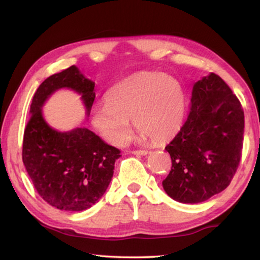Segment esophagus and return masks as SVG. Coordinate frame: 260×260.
Masks as SVG:
<instances>
[{"instance_id":"34e87169","label":"esophagus","mask_w":260,"mask_h":260,"mask_svg":"<svg viewBox=\"0 0 260 260\" xmlns=\"http://www.w3.org/2000/svg\"><path fill=\"white\" fill-rule=\"evenodd\" d=\"M132 153H134V155H140V156H146L149 153L148 150H134L132 151Z\"/></svg>"}]
</instances>
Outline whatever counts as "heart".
I'll use <instances>...</instances> for the list:
<instances>
[{
    "instance_id": "1",
    "label": "heart",
    "mask_w": 260,
    "mask_h": 260,
    "mask_svg": "<svg viewBox=\"0 0 260 260\" xmlns=\"http://www.w3.org/2000/svg\"><path fill=\"white\" fill-rule=\"evenodd\" d=\"M186 95L178 79L160 72L143 71L117 83L107 95V103L91 111V124L102 138L114 146L127 142L131 118L141 139L166 142L181 128Z\"/></svg>"
}]
</instances>
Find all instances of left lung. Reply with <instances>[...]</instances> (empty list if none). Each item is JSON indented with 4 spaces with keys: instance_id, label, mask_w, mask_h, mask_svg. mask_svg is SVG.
<instances>
[{
    "instance_id": "obj_1",
    "label": "left lung",
    "mask_w": 260,
    "mask_h": 260,
    "mask_svg": "<svg viewBox=\"0 0 260 260\" xmlns=\"http://www.w3.org/2000/svg\"><path fill=\"white\" fill-rule=\"evenodd\" d=\"M190 102L186 122L165 147L172 167L162 188L180 203L195 204L230 186L242 155L244 112L214 73L193 85Z\"/></svg>"
}]
</instances>
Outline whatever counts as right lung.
<instances>
[{"label": "right lung", "mask_w": 260, "mask_h": 260, "mask_svg": "<svg viewBox=\"0 0 260 260\" xmlns=\"http://www.w3.org/2000/svg\"><path fill=\"white\" fill-rule=\"evenodd\" d=\"M95 83L70 67L47 78L35 91L25 127L23 161L34 188L48 204L64 211L89 209L111 181L119 149L109 146L88 128L58 132L42 116L46 100L60 88L81 95L87 114L95 100Z\"/></svg>", "instance_id": "1"}]
</instances>
